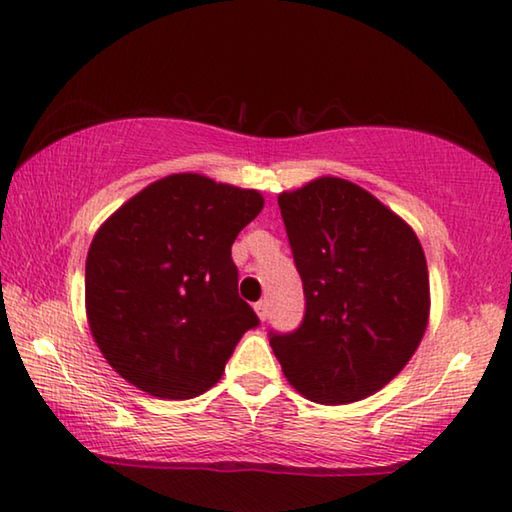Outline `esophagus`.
<instances>
[{
  "label": "esophagus",
  "instance_id": "34e87169",
  "mask_svg": "<svg viewBox=\"0 0 512 512\" xmlns=\"http://www.w3.org/2000/svg\"><path fill=\"white\" fill-rule=\"evenodd\" d=\"M255 311H257L259 320H266L268 318V302L266 300H259L257 305H255Z\"/></svg>",
  "mask_w": 512,
  "mask_h": 512
}]
</instances>
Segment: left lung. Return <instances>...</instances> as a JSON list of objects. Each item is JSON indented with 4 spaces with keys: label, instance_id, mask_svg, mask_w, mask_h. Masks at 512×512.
I'll return each mask as SVG.
<instances>
[{
    "label": "left lung",
    "instance_id": "8db88e82",
    "mask_svg": "<svg viewBox=\"0 0 512 512\" xmlns=\"http://www.w3.org/2000/svg\"><path fill=\"white\" fill-rule=\"evenodd\" d=\"M305 318L271 332L284 377L311 402L348 404L400 375L429 323V271L409 223L350 180L277 196Z\"/></svg>",
    "mask_w": 512,
    "mask_h": 512
}]
</instances>
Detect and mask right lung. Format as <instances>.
Masks as SVG:
<instances>
[{"mask_svg":"<svg viewBox=\"0 0 512 512\" xmlns=\"http://www.w3.org/2000/svg\"><path fill=\"white\" fill-rule=\"evenodd\" d=\"M257 189L173 173L126 201L85 259L94 343L128 384L160 400H192L221 379L248 329L230 248L262 212Z\"/></svg>","mask_w":512,"mask_h":512,"instance_id":"right-lung-1","label":"right lung"}]
</instances>
